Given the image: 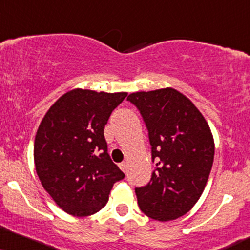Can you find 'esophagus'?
I'll use <instances>...</instances> for the list:
<instances>
[{
  "label": "esophagus",
  "instance_id": "obj_1",
  "mask_svg": "<svg viewBox=\"0 0 250 250\" xmlns=\"http://www.w3.org/2000/svg\"><path fill=\"white\" fill-rule=\"evenodd\" d=\"M120 169H121L123 172H127V163L125 162H122V163H120Z\"/></svg>",
  "mask_w": 250,
  "mask_h": 250
}]
</instances>
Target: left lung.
Instances as JSON below:
<instances>
[{"label": "left lung", "mask_w": 250, "mask_h": 250, "mask_svg": "<svg viewBox=\"0 0 250 250\" xmlns=\"http://www.w3.org/2000/svg\"><path fill=\"white\" fill-rule=\"evenodd\" d=\"M127 100L143 117L156 162L150 182L135 188L138 206L155 220H174L205 188L214 158L211 129L198 108L170 87L131 93Z\"/></svg>", "instance_id": "1"}]
</instances>
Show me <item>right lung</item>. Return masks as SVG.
I'll return each mask as SVG.
<instances>
[{
  "mask_svg": "<svg viewBox=\"0 0 250 250\" xmlns=\"http://www.w3.org/2000/svg\"><path fill=\"white\" fill-rule=\"evenodd\" d=\"M127 94L72 89L51 106L39 125L36 172L45 191L68 214L99 212L113 185L125 178L108 154L104 129Z\"/></svg>",
  "mask_w": 250,
  "mask_h": 250,
  "instance_id": "right-lung-1",
  "label": "right lung"
}]
</instances>
